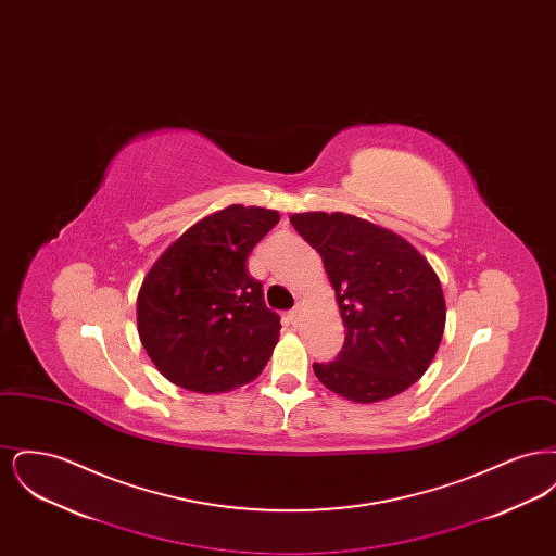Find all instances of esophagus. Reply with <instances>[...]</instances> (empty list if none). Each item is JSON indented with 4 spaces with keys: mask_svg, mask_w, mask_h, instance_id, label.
Segmentation results:
<instances>
[{
    "mask_svg": "<svg viewBox=\"0 0 556 556\" xmlns=\"http://www.w3.org/2000/svg\"><path fill=\"white\" fill-rule=\"evenodd\" d=\"M290 320L293 325H300V320H302V308L300 306H295L293 311H290Z\"/></svg>",
    "mask_w": 556,
    "mask_h": 556,
    "instance_id": "esophagus-1",
    "label": "esophagus"
}]
</instances>
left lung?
Listing matches in <instances>:
<instances>
[{
	"instance_id": "8db88e82",
	"label": "left lung",
	"mask_w": 556,
	"mask_h": 556,
	"mask_svg": "<svg viewBox=\"0 0 556 556\" xmlns=\"http://www.w3.org/2000/svg\"><path fill=\"white\" fill-rule=\"evenodd\" d=\"M293 229L323 258L344 320L342 352L318 381L352 402L402 394L429 369L446 325L435 270L404 238L344 212H300Z\"/></svg>"
}]
</instances>
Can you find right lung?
<instances>
[{"label": "right lung", "instance_id": "add662e5", "mask_svg": "<svg viewBox=\"0 0 556 556\" xmlns=\"http://www.w3.org/2000/svg\"><path fill=\"white\" fill-rule=\"evenodd\" d=\"M279 212L233 204L173 241L137 295V331L156 369L175 386L216 394L265 369L279 342V315L248 273L254 245Z\"/></svg>", "mask_w": 556, "mask_h": 556}]
</instances>
